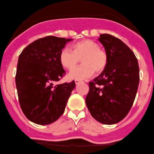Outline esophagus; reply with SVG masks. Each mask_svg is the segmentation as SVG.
<instances>
[{
  "label": "esophagus",
  "mask_w": 154,
  "mask_h": 154,
  "mask_svg": "<svg viewBox=\"0 0 154 154\" xmlns=\"http://www.w3.org/2000/svg\"><path fill=\"white\" fill-rule=\"evenodd\" d=\"M81 81H79V80H75V84H76V85H78V84H79V83H81Z\"/></svg>",
  "instance_id": "34e87169"
}]
</instances>
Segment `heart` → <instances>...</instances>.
I'll use <instances>...</instances> for the list:
<instances>
[{"label":"heart","mask_w":154,"mask_h":154,"mask_svg":"<svg viewBox=\"0 0 154 154\" xmlns=\"http://www.w3.org/2000/svg\"><path fill=\"white\" fill-rule=\"evenodd\" d=\"M73 51L65 48L59 54V61L65 69L71 70L76 66L81 60L84 65L73 69L69 77L74 80H85L91 77L95 71L103 72L107 67L108 57L99 45L91 39H83L72 46Z\"/></svg>","instance_id":"1"}]
</instances>
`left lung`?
I'll list each match as a JSON object with an SVG mask.
<instances>
[{
  "instance_id": "8db88e82",
  "label": "left lung",
  "mask_w": 154,
  "mask_h": 154,
  "mask_svg": "<svg viewBox=\"0 0 154 154\" xmlns=\"http://www.w3.org/2000/svg\"><path fill=\"white\" fill-rule=\"evenodd\" d=\"M98 40L105 48L108 63L100 75L89 83L85 103L97 122L114 125L127 116L134 101L139 83L138 61L118 38L103 34Z\"/></svg>"
}]
</instances>
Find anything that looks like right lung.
Wrapping results in <instances>:
<instances>
[{"mask_svg": "<svg viewBox=\"0 0 154 154\" xmlns=\"http://www.w3.org/2000/svg\"><path fill=\"white\" fill-rule=\"evenodd\" d=\"M71 40L48 36L29 44L19 56L15 75L19 103L26 117L34 123L49 125L65 110L75 82L54 83L65 74L59 54Z\"/></svg>", "mask_w": 154, "mask_h": 154, "instance_id": "right-lung-1", "label": "right lung"}]
</instances>
